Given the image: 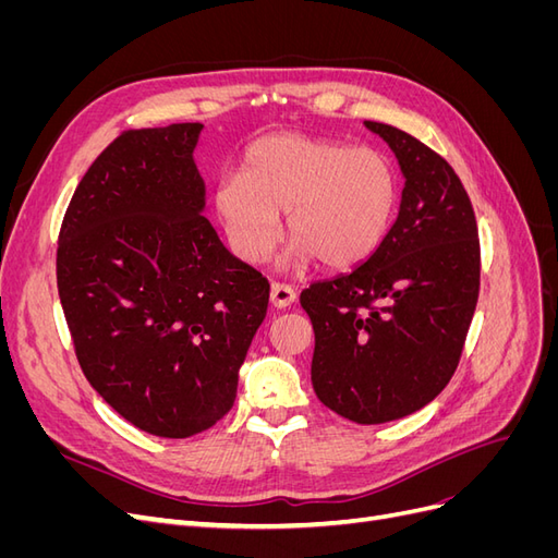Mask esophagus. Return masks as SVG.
I'll return each mask as SVG.
<instances>
[{"instance_id": "1", "label": "esophagus", "mask_w": 558, "mask_h": 558, "mask_svg": "<svg viewBox=\"0 0 558 558\" xmlns=\"http://www.w3.org/2000/svg\"><path fill=\"white\" fill-rule=\"evenodd\" d=\"M295 291L291 289V286H286V283H272V289H269V302H272V305L277 307V310H286V307H291L293 302H295Z\"/></svg>"}]
</instances>
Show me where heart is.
Returning a JSON list of instances; mask_svg holds the SVG:
<instances>
[{"label":"heart","instance_id":"1","mask_svg":"<svg viewBox=\"0 0 558 558\" xmlns=\"http://www.w3.org/2000/svg\"><path fill=\"white\" fill-rule=\"evenodd\" d=\"M398 199L400 181L386 156L300 132L263 137L246 150L244 174L221 177L214 189L226 238L251 265L269 258L286 214L293 238L286 263L356 267L391 230Z\"/></svg>","mask_w":558,"mask_h":558}]
</instances>
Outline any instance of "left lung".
Returning <instances> with one entry per match:
<instances>
[{
    "instance_id": "obj_1",
    "label": "left lung",
    "mask_w": 558,
    "mask_h": 558,
    "mask_svg": "<svg viewBox=\"0 0 558 558\" xmlns=\"http://www.w3.org/2000/svg\"><path fill=\"white\" fill-rule=\"evenodd\" d=\"M365 128L400 165L398 218L373 256L312 283L300 305L316 337L318 400L356 424H386L426 408L459 365L480 295V240L445 158L393 125Z\"/></svg>"
}]
</instances>
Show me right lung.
<instances>
[{
  "label": "right lung",
  "instance_id": "1",
  "mask_svg": "<svg viewBox=\"0 0 558 558\" xmlns=\"http://www.w3.org/2000/svg\"><path fill=\"white\" fill-rule=\"evenodd\" d=\"M202 123L128 130L66 207L58 293L90 386L132 426L191 437L238 398L269 283L207 221Z\"/></svg>",
  "mask_w": 558,
  "mask_h": 558
}]
</instances>
